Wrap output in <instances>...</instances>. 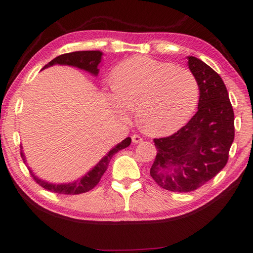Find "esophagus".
<instances>
[{"mask_svg":"<svg viewBox=\"0 0 253 253\" xmlns=\"http://www.w3.org/2000/svg\"><path fill=\"white\" fill-rule=\"evenodd\" d=\"M131 140H132V143L137 144V143H141L143 141V138L140 137L139 134H133V136L131 137Z\"/></svg>","mask_w":253,"mask_h":253,"instance_id":"esophagus-1","label":"esophagus"}]
</instances>
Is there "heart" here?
Here are the masks:
<instances>
[{
  "instance_id": "b5f03b06",
  "label": "heart",
  "mask_w": 253,
  "mask_h": 253,
  "mask_svg": "<svg viewBox=\"0 0 253 253\" xmlns=\"http://www.w3.org/2000/svg\"><path fill=\"white\" fill-rule=\"evenodd\" d=\"M113 92L108 95L122 115L136 108L144 131L169 134L190 120L198 102V82L190 70L146 56L121 62L112 74Z\"/></svg>"
}]
</instances>
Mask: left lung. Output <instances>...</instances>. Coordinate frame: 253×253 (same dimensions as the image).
<instances>
[{
  "label": "left lung",
  "instance_id": "1",
  "mask_svg": "<svg viewBox=\"0 0 253 253\" xmlns=\"http://www.w3.org/2000/svg\"><path fill=\"white\" fill-rule=\"evenodd\" d=\"M189 68L199 87L198 111L169 137L154 139L157 154L150 174L163 189L195 191L225 167L234 141V111L221 76L190 56Z\"/></svg>",
  "mask_w": 253,
  "mask_h": 253
}]
</instances>
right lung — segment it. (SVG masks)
I'll list each match as a JSON object with an SVG mask.
<instances>
[{
	"label": "right lung",
	"instance_id": "1",
	"mask_svg": "<svg viewBox=\"0 0 253 253\" xmlns=\"http://www.w3.org/2000/svg\"><path fill=\"white\" fill-rule=\"evenodd\" d=\"M101 56L102 52L99 50H83V51H73V52H68V54H63L56 57L55 59H52L50 62H48L46 66L43 68H48L54 66V64H67V66H72L80 69H83L85 71L90 72L93 75H97L99 70H98V64L101 61ZM131 139L126 138L123 140L121 143L117 144L115 148L111 150L109 153L105 155L101 161H100L97 165L92 168L86 175L80 180L73 182V183L69 184H51L48 182H45L38 179L33 173L32 177L34 181L37 182L39 185L44 187L45 190H48L50 192L58 193V194H64V195H78V194H83L88 191L92 190L95 187L99 181L101 180V177L105 172V170L108 168L109 163L111 158L117 152L127 148V146L130 145ZM21 157L23 160V163H26L25 157H23L22 151L20 152Z\"/></svg>",
	"mask_w": 253,
	"mask_h": 253
}]
</instances>
